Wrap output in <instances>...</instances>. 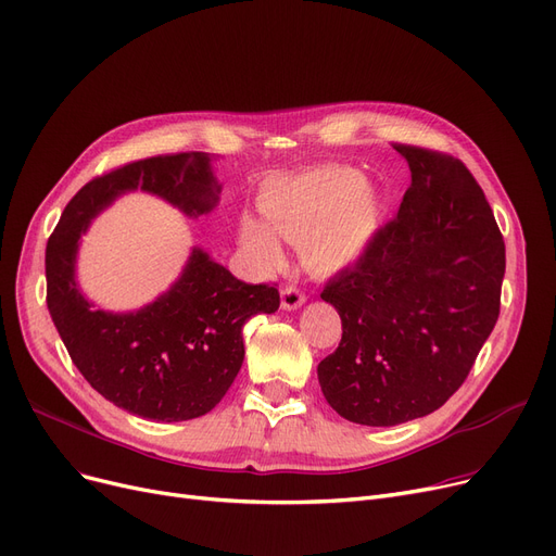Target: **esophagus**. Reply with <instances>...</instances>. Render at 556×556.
<instances>
[{"label": "esophagus", "instance_id": "34e87169", "mask_svg": "<svg viewBox=\"0 0 556 556\" xmlns=\"http://www.w3.org/2000/svg\"><path fill=\"white\" fill-rule=\"evenodd\" d=\"M304 300H306V295L300 291L298 286H286L281 291V308H286V311L300 308L304 304Z\"/></svg>", "mask_w": 556, "mask_h": 556}]
</instances>
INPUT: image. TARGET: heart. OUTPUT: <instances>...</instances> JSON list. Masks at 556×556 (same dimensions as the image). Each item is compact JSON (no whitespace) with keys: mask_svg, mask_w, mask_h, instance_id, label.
I'll list each match as a JSON object with an SVG mask.
<instances>
[{"mask_svg":"<svg viewBox=\"0 0 556 556\" xmlns=\"http://www.w3.org/2000/svg\"><path fill=\"white\" fill-rule=\"evenodd\" d=\"M263 223L245 215L240 243L265 270L283 258L275 232L300 243L311 273L336 275L368 254L383 227L379 190L350 165H320L298 175L270 179L258 192Z\"/></svg>","mask_w":556,"mask_h":556,"instance_id":"1","label":"heart"}]
</instances>
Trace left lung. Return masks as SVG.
Masks as SVG:
<instances>
[{
  "instance_id": "left-lung-1",
  "label": "left lung",
  "mask_w": 556,
  "mask_h": 556,
  "mask_svg": "<svg viewBox=\"0 0 556 556\" xmlns=\"http://www.w3.org/2000/svg\"><path fill=\"white\" fill-rule=\"evenodd\" d=\"M412 170L397 218L323 291L343 323L318 381L338 416L393 427L441 408L500 316L504 240L468 167L393 144Z\"/></svg>"
}]
</instances>
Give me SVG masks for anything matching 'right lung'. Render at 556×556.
<instances>
[{
	"mask_svg": "<svg viewBox=\"0 0 556 556\" xmlns=\"http://www.w3.org/2000/svg\"><path fill=\"white\" fill-rule=\"evenodd\" d=\"M211 161L204 152L165 154L92 179L70 200L45 250L47 308L72 364L109 402L156 422L200 418L225 397L245 358L243 327L279 308L277 288L240 281L192 248L179 279L154 302L129 313L94 308L77 283L79 238L131 190L190 218L211 213L223 190Z\"/></svg>",
	"mask_w": 556,
	"mask_h": 556,
	"instance_id": "add662e5",
	"label": "right lung"
}]
</instances>
